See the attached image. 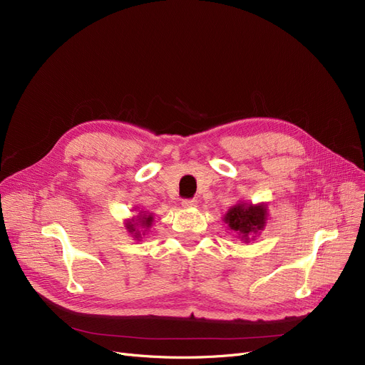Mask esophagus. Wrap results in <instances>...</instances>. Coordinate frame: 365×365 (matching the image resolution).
I'll return each mask as SVG.
<instances>
[{
	"instance_id": "1",
	"label": "esophagus",
	"mask_w": 365,
	"mask_h": 365,
	"mask_svg": "<svg viewBox=\"0 0 365 365\" xmlns=\"http://www.w3.org/2000/svg\"><path fill=\"white\" fill-rule=\"evenodd\" d=\"M182 207L184 208H195V207H197V200L196 199H184Z\"/></svg>"
}]
</instances>
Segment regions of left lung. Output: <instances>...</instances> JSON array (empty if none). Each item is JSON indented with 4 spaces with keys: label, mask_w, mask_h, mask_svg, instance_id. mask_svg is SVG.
I'll return each instance as SVG.
<instances>
[{
    "label": "left lung",
    "mask_w": 365,
    "mask_h": 365,
    "mask_svg": "<svg viewBox=\"0 0 365 365\" xmlns=\"http://www.w3.org/2000/svg\"><path fill=\"white\" fill-rule=\"evenodd\" d=\"M267 205L259 203V205H252V203L240 202L235 207H232L226 215L225 223L230 230H235L237 235L244 242H250L252 236L257 235L260 230H264L267 223Z\"/></svg>",
    "instance_id": "8db88e82"
}]
</instances>
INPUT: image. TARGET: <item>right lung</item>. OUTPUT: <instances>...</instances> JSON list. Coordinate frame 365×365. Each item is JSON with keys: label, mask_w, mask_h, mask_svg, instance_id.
Here are the masks:
<instances>
[{"label": "right lung", "mask_w": 365, "mask_h": 365, "mask_svg": "<svg viewBox=\"0 0 365 365\" xmlns=\"http://www.w3.org/2000/svg\"><path fill=\"white\" fill-rule=\"evenodd\" d=\"M153 225V215L148 212H139V215H136V220H128L125 223V227L130 233H133V237L136 240L142 238L143 233H140V230L138 227L142 229H148Z\"/></svg>", "instance_id": "obj_1"}]
</instances>
